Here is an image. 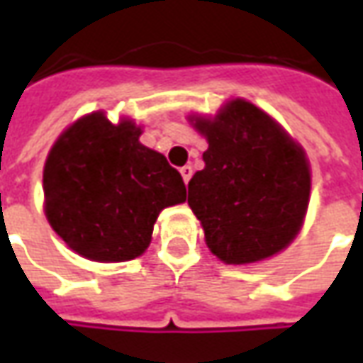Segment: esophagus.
<instances>
[{"label": "esophagus", "instance_id": "1", "mask_svg": "<svg viewBox=\"0 0 363 363\" xmlns=\"http://www.w3.org/2000/svg\"><path fill=\"white\" fill-rule=\"evenodd\" d=\"M181 174H182V181H184V182H186V184H189L190 177H192V167H190V165L181 167Z\"/></svg>", "mask_w": 363, "mask_h": 363}]
</instances>
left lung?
Masks as SVG:
<instances>
[{
  "label": "left lung",
  "mask_w": 363,
  "mask_h": 363,
  "mask_svg": "<svg viewBox=\"0 0 363 363\" xmlns=\"http://www.w3.org/2000/svg\"><path fill=\"white\" fill-rule=\"evenodd\" d=\"M208 140L206 167L189 182V206L208 249L228 264H249L284 251L301 229L311 171L303 147L245 99L213 118L190 116Z\"/></svg>",
  "instance_id": "1"
}]
</instances>
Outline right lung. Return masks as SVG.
I'll list each match as a JSON object with an SVG mask.
<instances>
[{
    "mask_svg": "<svg viewBox=\"0 0 363 363\" xmlns=\"http://www.w3.org/2000/svg\"><path fill=\"white\" fill-rule=\"evenodd\" d=\"M134 120L83 116L52 145L44 165V213L67 247L96 262H124L150 247L167 206L186 186L163 153L140 143Z\"/></svg>",
    "mask_w": 363,
    "mask_h": 363,
    "instance_id": "add662e5",
    "label": "right lung"
}]
</instances>
